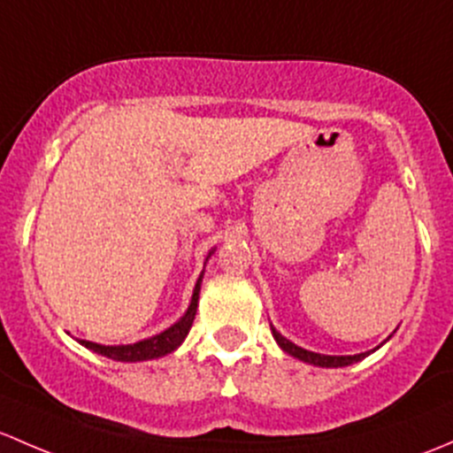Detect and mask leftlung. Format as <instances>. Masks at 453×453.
Here are the masks:
<instances>
[{"instance_id":"1","label":"left lung","mask_w":453,"mask_h":453,"mask_svg":"<svg viewBox=\"0 0 453 453\" xmlns=\"http://www.w3.org/2000/svg\"><path fill=\"white\" fill-rule=\"evenodd\" d=\"M270 329H273V335H274V340H277V344H279V347L283 349V351H286V353H290L292 357H298V360L307 362V365H314V366H325V368L349 366V365H353V362H360V360H365V357L368 356V353H372V351H375V349H372V351H366V353H357V356H323V353H314V351H307V349H301V347H296V344H295V342H290V340H288L286 335H281V334H279V331L274 329L273 325H270ZM377 349H380V347H377Z\"/></svg>"}]
</instances>
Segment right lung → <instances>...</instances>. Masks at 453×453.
I'll return each instance as SVG.
<instances>
[{"label": "right lung", "mask_w": 453, "mask_h": 453, "mask_svg": "<svg viewBox=\"0 0 453 453\" xmlns=\"http://www.w3.org/2000/svg\"><path fill=\"white\" fill-rule=\"evenodd\" d=\"M211 253L207 255V259L211 257ZM203 274L204 273H200L198 281H196L192 301H189V307L183 314V319H180L179 323L172 325V327H167L165 331H161V334L152 335V338H146V340H139V342L134 344H118V347H106V344L88 342V340H81V344L82 347L91 349V351L100 353V356L111 357V360H118V362H143V360H155V357L167 356V353H172L174 349L180 347L185 335H188L189 329H192L196 310H198V295H200V283H203Z\"/></svg>", "instance_id": "add662e5"}]
</instances>
